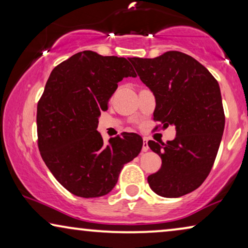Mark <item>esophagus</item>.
<instances>
[{
    "mask_svg": "<svg viewBox=\"0 0 248 248\" xmlns=\"http://www.w3.org/2000/svg\"><path fill=\"white\" fill-rule=\"evenodd\" d=\"M149 150V145H148V140L147 139H143V144H142V151L145 152Z\"/></svg>",
    "mask_w": 248,
    "mask_h": 248,
    "instance_id": "obj_1",
    "label": "esophagus"
}]
</instances>
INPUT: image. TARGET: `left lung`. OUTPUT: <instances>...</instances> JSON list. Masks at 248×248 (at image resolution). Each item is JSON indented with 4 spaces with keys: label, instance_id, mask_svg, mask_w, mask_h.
<instances>
[{
    "label": "left lung",
    "instance_id": "8db88e82",
    "mask_svg": "<svg viewBox=\"0 0 248 248\" xmlns=\"http://www.w3.org/2000/svg\"><path fill=\"white\" fill-rule=\"evenodd\" d=\"M130 62L154 91V121L176 126L172 141L148 142L162 161L148 183L158 195L179 198L201 186L218 154L225 128L218 81L195 59L176 50L155 59L131 57Z\"/></svg>",
    "mask_w": 248,
    "mask_h": 248
}]
</instances>
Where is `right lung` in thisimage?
Returning a JSON list of instances; mask_svg holds the SVG:
<instances>
[{"label": "right lung", "instance_id": "obj_1", "mask_svg": "<svg viewBox=\"0 0 248 248\" xmlns=\"http://www.w3.org/2000/svg\"><path fill=\"white\" fill-rule=\"evenodd\" d=\"M137 77L124 57L84 50L54 67L37 104V135L43 160L63 187L81 198H99L116 185L123 166L142 149L138 134L108 144L98 117L123 78Z\"/></svg>", "mask_w": 248, "mask_h": 248}]
</instances>
